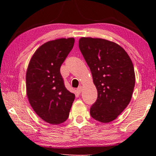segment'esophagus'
Returning a JSON list of instances; mask_svg holds the SVG:
<instances>
[{
	"label": "esophagus",
	"instance_id": "1",
	"mask_svg": "<svg viewBox=\"0 0 156 156\" xmlns=\"http://www.w3.org/2000/svg\"><path fill=\"white\" fill-rule=\"evenodd\" d=\"M82 90V87H81V86L77 88V92H78V93H80Z\"/></svg>",
	"mask_w": 156,
	"mask_h": 156
}]
</instances>
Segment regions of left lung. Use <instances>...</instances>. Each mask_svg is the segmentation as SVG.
I'll list each match as a JSON object with an SVG mask.
<instances>
[{"instance_id":"8db88e82","label":"left lung","mask_w":156,"mask_h":156,"mask_svg":"<svg viewBox=\"0 0 156 156\" xmlns=\"http://www.w3.org/2000/svg\"><path fill=\"white\" fill-rule=\"evenodd\" d=\"M79 48L98 92L91 117L104 123L114 121L133 94L135 76L131 59L121 46L105 39L81 37Z\"/></svg>"}]
</instances>
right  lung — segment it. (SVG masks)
Instances as JSON below:
<instances>
[{
    "mask_svg": "<svg viewBox=\"0 0 156 156\" xmlns=\"http://www.w3.org/2000/svg\"><path fill=\"white\" fill-rule=\"evenodd\" d=\"M74 44V38L49 41L35 51L26 72L29 103L39 117L52 125L67 120L75 94L65 87L60 67Z\"/></svg>",
    "mask_w": 156,
    "mask_h": 156,
    "instance_id": "1",
    "label": "right lung"
}]
</instances>
